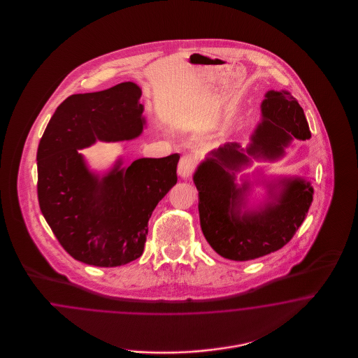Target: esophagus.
<instances>
[{
	"label": "esophagus",
	"mask_w": 358,
	"mask_h": 358,
	"mask_svg": "<svg viewBox=\"0 0 358 358\" xmlns=\"http://www.w3.org/2000/svg\"><path fill=\"white\" fill-rule=\"evenodd\" d=\"M196 166H197V162H196V158L190 154L187 155H182L180 162H178V176L182 177V178H187L189 176H192V173L196 171Z\"/></svg>",
	"instance_id": "obj_1"
}]
</instances>
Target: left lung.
<instances>
[{"mask_svg": "<svg viewBox=\"0 0 358 358\" xmlns=\"http://www.w3.org/2000/svg\"><path fill=\"white\" fill-rule=\"evenodd\" d=\"M263 122L252 134L247 153L275 159L292 136H311L302 107L286 91H268L262 103ZM250 158L238 143L213 150L197 168L193 181L199 190L201 229L210 247L222 257L236 262L268 255L286 245L305 220L313 203V187L301 178H285L275 201L260 212L241 215L250 184L235 185V173ZM276 187V185H273ZM273 192V190H270Z\"/></svg>", "mask_w": 358, "mask_h": 358, "instance_id": "obj_1", "label": "left lung"}]
</instances>
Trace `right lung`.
I'll list each match as a JSON object with an SVG mask.
<instances>
[{
  "mask_svg": "<svg viewBox=\"0 0 358 358\" xmlns=\"http://www.w3.org/2000/svg\"><path fill=\"white\" fill-rule=\"evenodd\" d=\"M141 90L126 82L75 94L62 103L37 149V197L53 235L73 259L117 267L142 255L154 208L177 182L178 154L120 162L102 180L90 173L79 149L124 141L143 130Z\"/></svg>",
  "mask_w": 358,
  "mask_h": 358,
  "instance_id": "obj_1",
  "label": "right lung"
}]
</instances>
